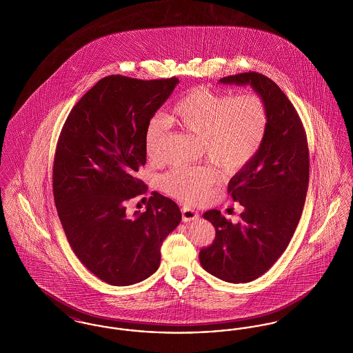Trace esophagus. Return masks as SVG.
Returning <instances> with one entry per match:
<instances>
[{
  "label": "esophagus",
  "mask_w": 353,
  "mask_h": 353,
  "mask_svg": "<svg viewBox=\"0 0 353 353\" xmlns=\"http://www.w3.org/2000/svg\"><path fill=\"white\" fill-rule=\"evenodd\" d=\"M181 213H183V221L184 222H192V221H197L200 219L199 213L196 210H193L192 208H189V206H183Z\"/></svg>",
  "instance_id": "obj_1"
}]
</instances>
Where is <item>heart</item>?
I'll return each mask as SVG.
<instances>
[{
	"label": "heart",
	"instance_id": "obj_1",
	"mask_svg": "<svg viewBox=\"0 0 353 353\" xmlns=\"http://www.w3.org/2000/svg\"><path fill=\"white\" fill-rule=\"evenodd\" d=\"M169 119L181 130L202 137L208 160L226 174L245 168L259 152L269 130V111L255 94L232 95L196 87L174 104ZM167 119H152L145 127L144 145L152 161H157L165 143ZM219 173L206 167L170 170L161 179V188L176 199L200 202L208 197Z\"/></svg>",
	"mask_w": 353,
	"mask_h": 353
}]
</instances>
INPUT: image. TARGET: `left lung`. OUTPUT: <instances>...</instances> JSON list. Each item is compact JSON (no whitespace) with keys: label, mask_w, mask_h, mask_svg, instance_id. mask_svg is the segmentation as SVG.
I'll return each instance as SVG.
<instances>
[{"label":"left lung","mask_w":353,"mask_h":353,"mask_svg":"<svg viewBox=\"0 0 353 353\" xmlns=\"http://www.w3.org/2000/svg\"><path fill=\"white\" fill-rule=\"evenodd\" d=\"M219 83L250 85L266 103L269 130L259 152L229 181L232 199L243 208L232 223L217 209L203 213L216 229L200 252L203 270L229 283H248L278 261L302 216L310 156L302 121L285 92L268 77L249 71Z\"/></svg>","instance_id":"8db88e82"}]
</instances>
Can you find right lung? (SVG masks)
Wrapping results in <instances>:
<instances>
[{"mask_svg":"<svg viewBox=\"0 0 353 353\" xmlns=\"http://www.w3.org/2000/svg\"><path fill=\"white\" fill-rule=\"evenodd\" d=\"M179 82L105 77L74 105L59 136L52 169L58 216L75 255L108 285L150 278L163 241L181 222L177 203L157 192L145 212L125 213V202L147 189L134 177L147 160L145 127Z\"/></svg>","mask_w":353,"mask_h":353,"instance_id":"right-lung-1","label":"right lung"}]
</instances>
